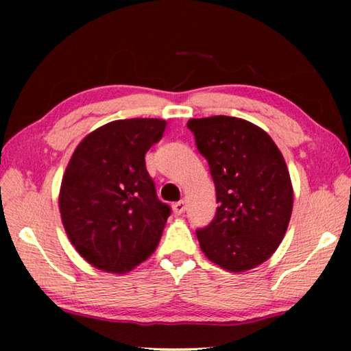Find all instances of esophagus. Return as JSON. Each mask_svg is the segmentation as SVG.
<instances>
[{"mask_svg": "<svg viewBox=\"0 0 351 351\" xmlns=\"http://www.w3.org/2000/svg\"><path fill=\"white\" fill-rule=\"evenodd\" d=\"M186 201H178V203H173V206H171V209H173L175 215H181V213L186 212Z\"/></svg>", "mask_w": 351, "mask_h": 351, "instance_id": "esophagus-1", "label": "esophagus"}]
</instances>
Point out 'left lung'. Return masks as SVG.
Instances as JSON below:
<instances>
[{
  "instance_id": "obj_1",
  "label": "left lung",
  "mask_w": 351,
  "mask_h": 351,
  "mask_svg": "<svg viewBox=\"0 0 351 351\" xmlns=\"http://www.w3.org/2000/svg\"><path fill=\"white\" fill-rule=\"evenodd\" d=\"M198 152L207 159L217 192V215L197 230L212 263L245 272L265 263L287 234L293 184L271 136L240 117L190 119Z\"/></svg>"
}]
</instances>
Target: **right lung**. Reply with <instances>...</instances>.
I'll return each instance as SVG.
<instances>
[{
	"label": "right lung",
	"mask_w": 351,
	"mask_h": 351,
	"mask_svg": "<svg viewBox=\"0 0 351 351\" xmlns=\"http://www.w3.org/2000/svg\"><path fill=\"white\" fill-rule=\"evenodd\" d=\"M164 119H121L86 134L63 173L58 207L75 251L94 268L125 274L158 247L170 215L145 169Z\"/></svg>",
	"instance_id": "right-lung-1"
}]
</instances>
